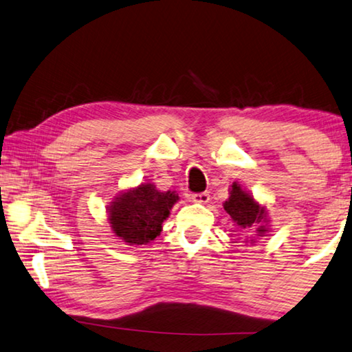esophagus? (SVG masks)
I'll return each instance as SVG.
<instances>
[{
	"instance_id": "obj_1",
	"label": "esophagus",
	"mask_w": 352,
	"mask_h": 352,
	"mask_svg": "<svg viewBox=\"0 0 352 352\" xmlns=\"http://www.w3.org/2000/svg\"><path fill=\"white\" fill-rule=\"evenodd\" d=\"M191 201L196 204H207L210 201L208 192H194L191 194Z\"/></svg>"
}]
</instances>
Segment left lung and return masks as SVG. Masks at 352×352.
<instances>
[{
	"label": "left lung",
	"instance_id": "8db88e82",
	"mask_svg": "<svg viewBox=\"0 0 352 352\" xmlns=\"http://www.w3.org/2000/svg\"><path fill=\"white\" fill-rule=\"evenodd\" d=\"M224 210L240 230L250 232L251 229H256L258 237H264L269 232L270 219H267V208L256 202V199L237 182H234L229 188V199L224 202Z\"/></svg>",
	"mask_w": 352,
	"mask_h": 352
}]
</instances>
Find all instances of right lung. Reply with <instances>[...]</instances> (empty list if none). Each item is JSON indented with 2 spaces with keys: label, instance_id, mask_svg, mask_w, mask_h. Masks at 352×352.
Returning a JSON list of instances; mask_svg holds the SVG:
<instances>
[{
  "label": "right lung",
  "instance_id": "1",
  "mask_svg": "<svg viewBox=\"0 0 352 352\" xmlns=\"http://www.w3.org/2000/svg\"><path fill=\"white\" fill-rule=\"evenodd\" d=\"M178 201L175 191H160L153 183L120 192L107 207L110 229L131 246L146 245L162 230V223Z\"/></svg>",
  "mask_w": 352,
  "mask_h": 352
}]
</instances>
